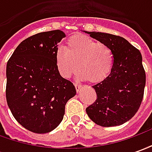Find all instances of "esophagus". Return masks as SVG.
I'll return each instance as SVG.
<instances>
[{
    "mask_svg": "<svg viewBox=\"0 0 152 152\" xmlns=\"http://www.w3.org/2000/svg\"><path fill=\"white\" fill-rule=\"evenodd\" d=\"M74 85H75V87H76V92L79 93L80 90V89H81V86H80V85H79V84H77V83H75Z\"/></svg>",
    "mask_w": 152,
    "mask_h": 152,
    "instance_id": "esophagus-1",
    "label": "esophagus"
}]
</instances>
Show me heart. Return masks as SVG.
I'll use <instances>...</instances> for the list:
<instances>
[{"label":"heart","instance_id":"heart-1","mask_svg":"<svg viewBox=\"0 0 152 152\" xmlns=\"http://www.w3.org/2000/svg\"><path fill=\"white\" fill-rule=\"evenodd\" d=\"M55 65L64 79L71 78L78 69L80 79L99 83L112 72L114 54L107 45L96 42L85 35H76L67 40L65 49L58 50Z\"/></svg>","mask_w":152,"mask_h":152}]
</instances>
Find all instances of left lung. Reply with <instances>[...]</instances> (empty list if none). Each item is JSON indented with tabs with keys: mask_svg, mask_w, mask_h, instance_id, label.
I'll return each mask as SVG.
<instances>
[{
	"mask_svg": "<svg viewBox=\"0 0 152 152\" xmlns=\"http://www.w3.org/2000/svg\"><path fill=\"white\" fill-rule=\"evenodd\" d=\"M107 45L114 54V65L107 78L93 86L97 99L86 108L89 117L103 127L123 124L136 114L143 99L146 73L140 51L124 38L84 31Z\"/></svg>",
	"mask_w": 152,
	"mask_h": 152,
	"instance_id": "1",
	"label": "left lung"
}]
</instances>
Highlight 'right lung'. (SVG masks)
I'll use <instances>...</instances> for the list:
<instances>
[{
	"instance_id": "obj_1",
	"label": "right lung",
	"mask_w": 152,
	"mask_h": 152,
	"mask_svg": "<svg viewBox=\"0 0 152 152\" xmlns=\"http://www.w3.org/2000/svg\"><path fill=\"white\" fill-rule=\"evenodd\" d=\"M66 35L53 30L22 41L6 65V101L15 120L28 130L46 134L63 121L75 86L60 76L55 54Z\"/></svg>"
}]
</instances>
